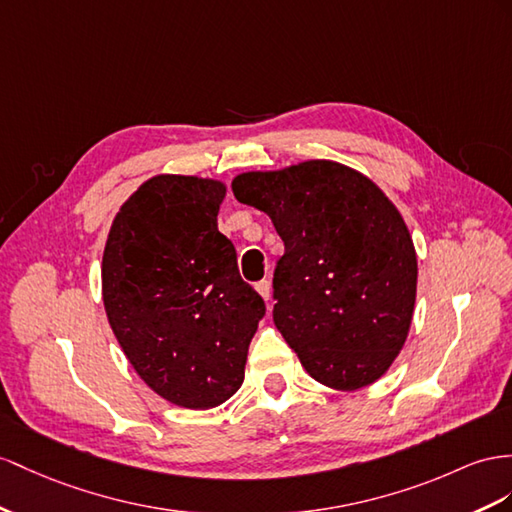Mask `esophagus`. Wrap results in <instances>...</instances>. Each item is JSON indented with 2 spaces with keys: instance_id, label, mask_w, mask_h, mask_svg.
Masks as SVG:
<instances>
[{
  "instance_id": "esophagus-1",
  "label": "esophagus",
  "mask_w": 512,
  "mask_h": 512,
  "mask_svg": "<svg viewBox=\"0 0 512 512\" xmlns=\"http://www.w3.org/2000/svg\"><path fill=\"white\" fill-rule=\"evenodd\" d=\"M255 290L259 292V296L264 298V300H270V281H259V283H255Z\"/></svg>"
}]
</instances>
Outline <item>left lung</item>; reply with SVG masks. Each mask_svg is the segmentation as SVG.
<instances>
[{"instance_id":"1","label":"left lung","mask_w":512,"mask_h":512,"mask_svg":"<svg viewBox=\"0 0 512 512\" xmlns=\"http://www.w3.org/2000/svg\"><path fill=\"white\" fill-rule=\"evenodd\" d=\"M235 199L270 216L285 253L272 320L318 383L378 381L411 329L417 255L400 212L359 170L309 160L233 179Z\"/></svg>"}]
</instances>
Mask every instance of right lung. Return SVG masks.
I'll use <instances>...</instances> for the list:
<instances>
[{
	"mask_svg": "<svg viewBox=\"0 0 512 512\" xmlns=\"http://www.w3.org/2000/svg\"><path fill=\"white\" fill-rule=\"evenodd\" d=\"M222 181L155 175L129 196L108 233L101 292L129 363L157 396L203 411L244 381L266 305L218 231Z\"/></svg>",
	"mask_w": 512,
	"mask_h": 512,
	"instance_id": "1",
	"label": "right lung"
}]
</instances>
